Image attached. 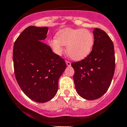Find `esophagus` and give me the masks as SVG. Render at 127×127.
Instances as JSON below:
<instances>
[{"mask_svg":"<svg viewBox=\"0 0 127 127\" xmlns=\"http://www.w3.org/2000/svg\"><path fill=\"white\" fill-rule=\"evenodd\" d=\"M66 65L68 66H71V63L70 61H66Z\"/></svg>","mask_w":127,"mask_h":127,"instance_id":"1","label":"esophagus"}]
</instances>
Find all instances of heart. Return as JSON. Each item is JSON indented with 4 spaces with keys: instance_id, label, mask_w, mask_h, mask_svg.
Listing matches in <instances>:
<instances>
[{
    "instance_id": "obj_1",
    "label": "heart",
    "mask_w": 127,
    "mask_h": 127,
    "mask_svg": "<svg viewBox=\"0 0 127 127\" xmlns=\"http://www.w3.org/2000/svg\"><path fill=\"white\" fill-rule=\"evenodd\" d=\"M53 52L61 56L66 46V52L73 60L84 59L91 52L94 45V36L90 31L82 29H64L48 41Z\"/></svg>"
}]
</instances>
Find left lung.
<instances>
[{
  "mask_svg": "<svg viewBox=\"0 0 127 127\" xmlns=\"http://www.w3.org/2000/svg\"><path fill=\"white\" fill-rule=\"evenodd\" d=\"M94 45L85 59L72 63L75 90L79 96L88 100L98 99L109 88L115 70L114 45L105 32L93 30Z\"/></svg>",
  "mask_w": 127,
  "mask_h": 127,
  "instance_id": "obj_1",
  "label": "left lung"
}]
</instances>
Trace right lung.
<instances>
[{
    "label": "right lung",
    "mask_w": 127,
    "mask_h": 127,
    "mask_svg": "<svg viewBox=\"0 0 127 127\" xmlns=\"http://www.w3.org/2000/svg\"><path fill=\"white\" fill-rule=\"evenodd\" d=\"M48 28L29 26L21 33L13 47L16 81L25 95L34 102L52 100L58 90V80L66 68L64 60L41 41Z\"/></svg>",
    "instance_id": "1"
}]
</instances>
